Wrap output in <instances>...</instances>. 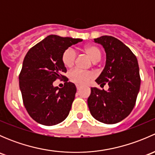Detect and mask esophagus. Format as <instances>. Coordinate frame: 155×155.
<instances>
[{
  "label": "esophagus",
  "mask_w": 155,
  "mask_h": 155,
  "mask_svg": "<svg viewBox=\"0 0 155 155\" xmlns=\"http://www.w3.org/2000/svg\"><path fill=\"white\" fill-rule=\"evenodd\" d=\"M81 87H81L80 85H76V88H77V90H80V89H81Z\"/></svg>",
  "instance_id": "esophagus-1"
}]
</instances>
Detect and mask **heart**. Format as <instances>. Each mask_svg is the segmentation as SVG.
Wrapping results in <instances>:
<instances>
[{
  "mask_svg": "<svg viewBox=\"0 0 155 155\" xmlns=\"http://www.w3.org/2000/svg\"><path fill=\"white\" fill-rule=\"evenodd\" d=\"M83 51L91 58L94 62H97L101 58L102 52L98 46L87 45L83 48ZM76 58V52L73 48H68L62 54V62L66 68H72L74 65ZM94 77L93 72L83 71L79 69H74L69 73V78L72 82L77 85H84L88 83Z\"/></svg>",
  "mask_w": 155,
  "mask_h": 155,
  "instance_id": "1",
  "label": "heart"
}]
</instances>
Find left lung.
Listing matches in <instances>:
<instances>
[{
	"label": "left lung",
	"instance_id": "obj_1",
	"mask_svg": "<svg viewBox=\"0 0 155 155\" xmlns=\"http://www.w3.org/2000/svg\"><path fill=\"white\" fill-rule=\"evenodd\" d=\"M104 48L107 61L96 79L98 85L108 84V91L91 88L87 105L92 116L104 124H116L127 117L135 106L140 91V69L135 54L112 36L94 39Z\"/></svg>",
	"mask_w": 155,
	"mask_h": 155
}]
</instances>
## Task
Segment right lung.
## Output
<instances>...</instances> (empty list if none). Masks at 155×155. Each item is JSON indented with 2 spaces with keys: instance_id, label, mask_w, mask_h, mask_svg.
I'll return each mask as SVG.
<instances>
[{
  "instance_id": "1",
  "label": "right lung",
  "mask_w": 155,
  "mask_h": 155,
  "mask_svg": "<svg viewBox=\"0 0 155 155\" xmlns=\"http://www.w3.org/2000/svg\"><path fill=\"white\" fill-rule=\"evenodd\" d=\"M82 39L49 35L26 54L19 74L23 104L30 116L39 124L55 125L68 116L76 87L63 76L67 69L62 54ZM65 79L61 89L53 86L57 78Z\"/></svg>"
}]
</instances>
